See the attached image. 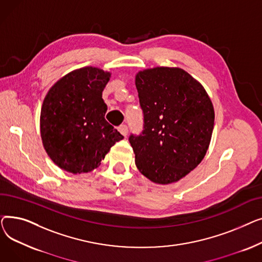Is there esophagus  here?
<instances>
[{"label": "esophagus", "instance_id": "1", "mask_svg": "<svg viewBox=\"0 0 262 262\" xmlns=\"http://www.w3.org/2000/svg\"><path fill=\"white\" fill-rule=\"evenodd\" d=\"M118 130L123 135V136H127V134H128V127L126 126V125H120L119 127H118Z\"/></svg>", "mask_w": 262, "mask_h": 262}]
</instances>
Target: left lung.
I'll return each mask as SVG.
<instances>
[{"label":"left lung","instance_id":"obj_1","mask_svg":"<svg viewBox=\"0 0 262 262\" xmlns=\"http://www.w3.org/2000/svg\"><path fill=\"white\" fill-rule=\"evenodd\" d=\"M144 129L129 137L138 170L160 185L194 170L210 144L214 109L200 81L181 68L156 67L136 74Z\"/></svg>","mask_w":262,"mask_h":262}]
</instances>
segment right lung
<instances>
[{"label":"right lung","mask_w":262,"mask_h":262,"mask_svg":"<svg viewBox=\"0 0 262 262\" xmlns=\"http://www.w3.org/2000/svg\"><path fill=\"white\" fill-rule=\"evenodd\" d=\"M112 73L84 67L66 74L48 91L40 113L47 154L60 169L91 172L124 137L105 120L102 92Z\"/></svg>","instance_id":"add662e5"}]
</instances>
